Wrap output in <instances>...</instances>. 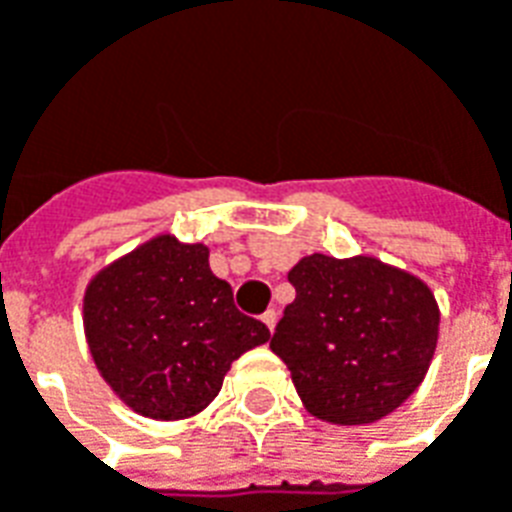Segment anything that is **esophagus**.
Returning <instances> with one entry per match:
<instances>
[{
    "instance_id": "obj_1",
    "label": "esophagus",
    "mask_w": 512,
    "mask_h": 512,
    "mask_svg": "<svg viewBox=\"0 0 512 512\" xmlns=\"http://www.w3.org/2000/svg\"><path fill=\"white\" fill-rule=\"evenodd\" d=\"M260 321L266 323L268 329L274 332V326H277V310H266L263 315H260Z\"/></svg>"
}]
</instances>
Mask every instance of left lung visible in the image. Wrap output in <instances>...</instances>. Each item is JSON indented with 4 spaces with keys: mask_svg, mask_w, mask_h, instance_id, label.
Returning <instances> with one entry per match:
<instances>
[{
    "mask_svg": "<svg viewBox=\"0 0 512 512\" xmlns=\"http://www.w3.org/2000/svg\"><path fill=\"white\" fill-rule=\"evenodd\" d=\"M288 279L296 299L271 351L312 417L367 425L414 395L439 340V304L422 279L365 255L301 257Z\"/></svg>",
    "mask_w": 512,
    "mask_h": 512,
    "instance_id": "left-lung-1",
    "label": "left lung"
}]
</instances>
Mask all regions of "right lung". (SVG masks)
Here are the masks:
<instances>
[{
	"label": "right lung",
	"mask_w": 512,
	"mask_h": 512,
	"mask_svg": "<svg viewBox=\"0 0 512 512\" xmlns=\"http://www.w3.org/2000/svg\"><path fill=\"white\" fill-rule=\"evenodd\" d=\"M84 334L98 373L136 414L186 419L219 395L235 359L271 340L235 310L208 246L156 235L101 268L84 290Z\"/></svg>",
	"instance_id": "add662e5"
}]
</instances>
